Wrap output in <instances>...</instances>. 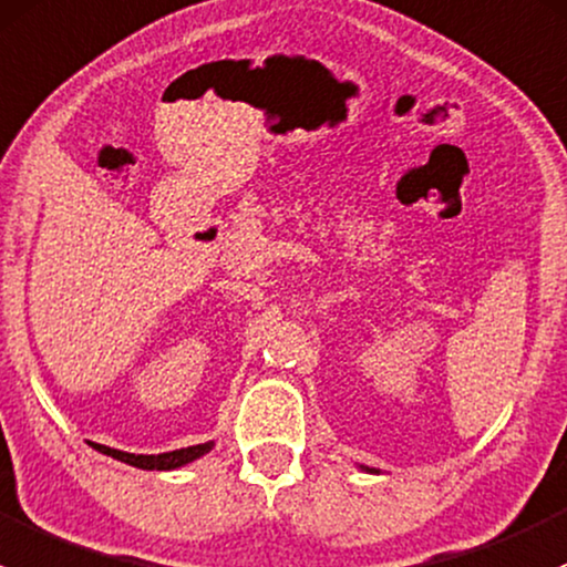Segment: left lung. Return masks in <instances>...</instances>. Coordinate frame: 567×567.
<instances>
[{
  "mask_svg": "<svg viewBox=\"0 0 567 567\" xmlns=\"http://www.w3.org/2000/svg\"><path fill=\"white\" fill-rule=\"evenodd\" d=\"M360 470H365V472H377V470H369V466H360Z\"/></svg>",
  "mask_w": 567,
  "mask_h": 567,
  "instance_id": "1",
  "label": "left lung"
}]
</instances>
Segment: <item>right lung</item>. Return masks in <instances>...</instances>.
Masks as SVG:
<instances>
[{"instance_id":"1","label":"right lung","mask_w":567,"mask_h":567,"mask_svg":"<svg viewBox=\"0 0 567 567\" xmlns=\"http://www.w3.org/2000/svg\"><path fill=\"white\" fill-rule=\"evenodd\" d=\"M97 453L103 456H111L116 461H125V464L138 466V470H157V472H166V470H179V466L190 464V461L202 458L204 453H209L215 447V442H204V445H190V447H179V451L172 453H157V456H144V453H125V451H114V447L106 445H97V442H90Z\"/></svg>"}]
</instances>
